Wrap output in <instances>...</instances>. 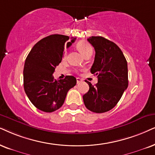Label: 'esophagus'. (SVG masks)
Here are the masks:
<instances>
[{
	"instance_id": "1",
	"label": "esophagus",
	"mask_w": 155,
	"mask_h": 155,
	"mask_svg": "<svg viewBox=\"0 0 155 155\" xmlns=\"http://www.w3.org/2000/svg\"><path fill=\"white\" fill-rule=\"evenodd\" d=\"M76 81H77V84H79L80 82L82 81V79L80 78H76Z\"/></svg>"
}]
</instances>
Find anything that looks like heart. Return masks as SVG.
Returning <instances> with one entry per match:
<instances>
[{
    "mask_svg": "<svg viewBox=\"0 0 155 155\" xmlns=\"http://www.w3.org/2000/svg\"><path fill=\"white\" fill-rule=\"evenodd\" d=\"M76 48H78V50L79 51L80 53L83 55L84 56H85L86 55L89 54V53H92V47L91 46L89 43L85 41H80L76 44ZM67 56V53L66 51H64L63 54V58L65 59Z\"/></svg>",
    "mask_w": 155,
    "mask_h": 155,
    "instance_id": "1",
    "label": "heart"
}]
</instances>
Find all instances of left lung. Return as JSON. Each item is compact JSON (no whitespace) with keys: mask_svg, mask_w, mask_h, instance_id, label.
<instances>
[{"mask_svg":"<svg viewBox=\"0 0 155 155\" xmlns=\"http://www.w3.org/2000/svg\"><path fill=\"white\" fill-rule=\"evenodd\" d=\"M95 50L91 73L97 76L94 87L89 81V90L83 96L89 110L104 113L113 109L128 87V68L124 54L116 44L101 36L87 39Z\"/></svg>","mask_w":155,"mask_h":155,"instance_id":"8db88e82","label":"left lung"}]
</instances>
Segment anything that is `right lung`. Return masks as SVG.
<instances>
[{
  "label": "right lung",
  "mask_w": 155,
  "mask_h": 155,
  "mask_svg": "<svg viewBox=\"0 0 155 155\" xmlns=\"http://www.w3.org/2000/svg\"><path fill=\"white\" fill-rule=\"evenodd\" d=\"M64 35H51L33 47L25 59L23 68V87L29 100L37 109L52 112L63 105L67 92L76 84L73 76L56 81L53 73L61 62L64 46L75 41Z\"/></svg>",
  "instance_id": "obj_1"
}]
</instances>
